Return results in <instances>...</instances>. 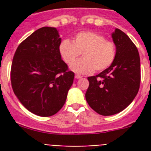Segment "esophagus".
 <instances>
[{"mask_svg": "<svg viewBox=\"0 0 151 151\" xmlns=\"http://www.w3.org/2000/svg\"><path fill=\"white\" fill-rule=\"evenodd\" d=\"M75 78H77V79H79V78H82V76L79 75V74H75Z\"/></svg>", "mask_w": 151, "mask_h": 151, "instance_id": "1", "label": "esophagus"}]
</instances>
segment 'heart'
Listing matches in <instances>:
<instances>
[{
  "label": "heart",
  "mask_w": 151,
  "mask_h": 151,
  "mask_svg": "<svg viewBox=\"0 0 151 151\" xmlns=\"http://www.w3.org/2000/svg\"><path fill=\"white\" fill-rule=\"evenodd\" d=\"M59 52L66 63H71L82 54L83 59L70 65L71 70L88 74L96 70L102 71L114 61L116 46L112 41L106 40L102 34L92 31H81L76 34L73 41L63 40L59 44Z\"/></svg>",
  "instance_id": "obj_1"
}]
</instances>
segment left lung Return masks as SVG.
Returning a JSON list of instances; mask_svg holds the SVG:
<instances>
[{"label":"left lung","mask_w":151,"mask_h":151,"mask_svg":"<svg viewBox=\"0 0 151 151\" xmlns=\"http://www.w3.org/2000/svg\"><path fill=\"white\" fill-rule=\"evenodd\" d=\"M116 46L114 61L96 76L88 77L85 98L92 110L103 116L116 114L133 101L140 85L138 49L128 35L116 29L112 34Z\"/></svg>","instance_id":"8db88e82"}]
</instances>
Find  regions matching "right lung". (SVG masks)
Segmentation results:
<instances>
[{"label":"right lung","mask_w":151,"mask_h":151,"mask_svg":"<svg viewBox=\"0 0 151 151\" xmlns=\"http://www.w3.org/2000/svg\"><path fill=\"white\" fill-rule=\"evenodd\" d=\"M60 43L55 27H42L18 46L13 57V92L27 110L41 117L60 110L73 84L74 73L62 60Z\"/></svg>","instance_id":"add662e5"}]
</instances>
